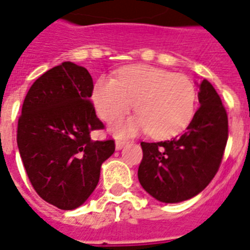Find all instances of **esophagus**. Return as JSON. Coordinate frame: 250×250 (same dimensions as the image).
Listing matches in <instances>:
<instances>
[{"label":"esophagus","mask_w":250,"mask_h":250,"mask_svg":"<svg viewBox=\"0 0 250 250\" xmlns=\"http://www.w3.org/2000/svg\"><path fill=\"white\" fill-rule=\"evenodd\" d=\"M127 143H128L127 140H122V138H118V140L116 141V148L121 149L123 146H125Z\"/></svg>","instance_id":"esophagus-1"}]
</instances>
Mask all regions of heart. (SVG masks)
Listing matches in <instances>:
<instances>
[{
    "instance_id": "1",
    "label": "heart",
    "mask_w": 250,
    "mask_h": 250,
    "mask_svg": "<svg viewBox=\"0 0 250 250\" xmlns=\"http://www.w3.org/2000/svg\"><path fill=\"white\" fill-rule=\"evenodd\" d=\"M197 92L192 80L148 65L123 69L117 79L101 78L93 90L97 112L105 122H116L131 112L138 114L113 127L118 134L149 132L158 140L181 133L194 118Z\"/></svg>"
}]
</instances>
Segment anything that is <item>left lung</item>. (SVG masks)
<instances>
[{
	"label": "left lung",
	"mask_w": 250,
	"mask_h": 250,
	"mask_svg": "<svg viewBox=\"0 0 250 250\" xmlns=\"http://www.w3.org/2000/svg\"><path fill=\"white\" fill-rule=\"evenodd\" d=\"M200 107L181 136L161 142H141L138 167L142 188L162 203L188 200L218 172L228 141V114L210 82L199 92Z\"/></svg>",
	"instance_id": "8db88e82"
}]
</instances>
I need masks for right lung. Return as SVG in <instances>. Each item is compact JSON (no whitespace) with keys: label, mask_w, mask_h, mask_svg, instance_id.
Masks as SVG:
<instances>
[{"label":"right lung","mask_w":250,"mask_h":250,"mask_svg":"<svg viewBox=\"0 0 250 250\" xmlns=\"http://www.w3.org/2000/svg\"><path fill=\"white\" fill-rule=\"evenodd\" d=\"M93 79L83 66L65 62L35 80L17 125V146L32 188L62 210L77 209L97 188L101 166L114 140L93 141L104 129L89 98Z\"/></svg>","instance_id":"1"}]
</instances>
